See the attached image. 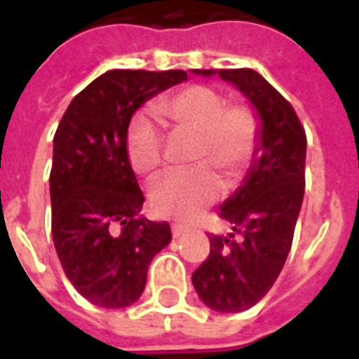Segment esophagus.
<instances>
[{
    "label": "esophagus",
    "mask_w": 359,
    "mask_h": 359,
    "mask_svg": "<svg viewBox=\"0 0 359 359\" xmlns=\"http://www.w3.org/2000/svg\"><path fill=\"white\" fill-rule=\"evenodd\" d=\"M171 233H173L175 238H180L184 233H188V227H184V225L180 224H173L171 225Z\"/></svg>",
    "instance_id": "obj_1"
}]
</instances>
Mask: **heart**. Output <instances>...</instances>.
Returning <instances> with one entry per match:
<instances>
[{"instance_id": "heart-1", "label": "heart", "mask_w": 359, "mask_h": 359, "mask_svg": "<svg viewBox=\"0 0 359 359\" xmlns=\"http://www.w3.org/2000/svg\"><path fill=\"white\" fill-rule=\"evenodd\" d=\"M158 111L179 132L196 137L191 163L197 168L158 180L151 188V205L160 216L191 222L224 191L213 167L231 184L248 171L259 147L261 124L250 108L227 106L224 95L205 86H191L163 98ZM126 154L132 169L145 179L162 168V135L147 117L130 123Z\"/></svg>"}]
</instances>
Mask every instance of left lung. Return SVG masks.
<instances>
[{"mask_svg": "<svg viewBox=\"0 0 359 359\" xmlns=\"http://www.w3.org/2000/svg\"><path fill=\"white\" fill-rule=\"evenodd\" d=\"M218 74L255 108L261 137L242 186L219 207V218L240 235H208L210 253L191 273L207 307L250 309L272 289L289 255L306 186V132L287 100L251 69L194 70Z\"/></svg>", "mask_w": 359, "mask_h": 359, "instance_id": "obj_1", "label": "left lung"}]
</instances>
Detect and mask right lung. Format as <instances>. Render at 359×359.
<instances>
[{
	"label": "right lung",
	"mask_w": 359,
	"mask_h": 359,
	"mask_svg": "<svg viewBox=\"0 0 359 359\" xmlns=\"http://www.w3.org/2000/svg\"><path fill=\"white\" fill-rule=\"evenodd\" d=\"M188 80L184 70H108L78 93L53 135L52 236L65 276L87 302L132 306L168 222L141 218L145 197L126 154L132 115L158 93Z\"/></svg>",
	"instance_id": "right-lung-1"
}]
</instances>
